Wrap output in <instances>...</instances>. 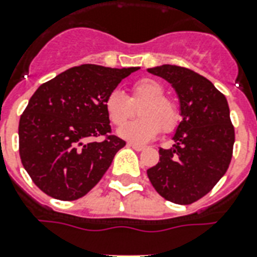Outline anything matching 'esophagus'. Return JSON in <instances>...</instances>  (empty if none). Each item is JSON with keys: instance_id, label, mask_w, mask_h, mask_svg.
I'll return each mask as SVG.
<instances>
[{"instance_id": "1", "label": "esophagus", "mask_w": 257, "mask_h": 257, "mask_svg": "<svg viewBox=\"0 0 257 257\" xmlns=\"http://www.w3.org/2000/svg\"><path fill=\"white\" fill-rule=\"evenodd\" d=\"M128 146L135 149L136 152H142V150H145V146H142V145H138V143H132V142H128Z\"/></svg>"}]
</instances>
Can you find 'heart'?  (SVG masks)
Here are the masks:
<instances>
[{"label":"heart","instance_id":"1","mask_svg":"<svg viewBox=\"0 0 257 257\" xmlns=\"http://www.w3.org/2000/svg\"><path fill=\"white\" fill-rule=\"evenodd\" d=\"M139 105L141 118L125 123L116 131L122 139L132 142H149L159 134L160 129L170 132L178 122V110L171 100L164 97L163 85L150 78L136 80L132 85V97L129 98L123 91H110L104 101V108L114 125H122L134 115V104Z\"/></svg>","mask_w":257,"mask_h":257}]
</instances>
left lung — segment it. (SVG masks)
I'll return each instance as SVG.
<instances>
[{"label":"left lung","mask_w":257,"mask_h":257,"mask_svg":"<svg viewBox=\"0 0 257 257\" xmlns=\"http://www.w3.org/2000/svg\"><path fill=\"white\" fill-rule=\"evenodd\" d=\"M167 80L179 101L181 122L174 146L160 149V161L147 177L161 196L177 204L203 197L227 172L235 142L225 96L202 75L177 65L149 68Z\"/></svg>","instance_id":"obj_1"}]
</instances>
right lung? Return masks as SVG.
Returning <instances> with one entry per match:
<instances>
[{
    "label": "right lung",
    "instance_id": "right-lung-1",
    "mask_svg": "<svg viewBox=\"0 0 257 257\" xmlns=\"http://www.w3.org/2000/svg\"><path fill=\"white\" fill-rule=\"evenodd\" d=\"M138 69L73 66L30 97L19 121V154L30 178L48 196L76 200L103 178L125 142L116 136L87 139L110 132L104 101Z\"/></svg>",
    "mask_w": 257,
    "mask_h": 257
}]
</instances>
